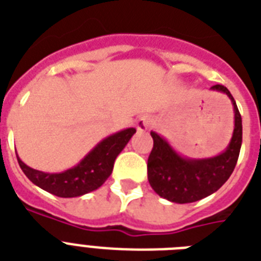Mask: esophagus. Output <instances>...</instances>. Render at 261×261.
Wrapping results in <instances>:
<instances>
[{"label": "esophagus", "mask_w": 261, "mask_h": 261, "mask_svg": "<svg viewBox=\"0 0 261 261\" xmlns=\"http://www.w3.org/2000/svg\"><path fill=\"white\" fill-rule=\"evenodd\" d=\"M150 124H152L150 118L148 117V116H143V117H140L139 121H137V130H140V132H145L146 129H149Z\"/></svg>", "instance_id": "esophagus-1"}]
</instances>
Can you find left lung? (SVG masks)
<instances>
[{"mask_svg": "<svg viewBox=\"0 0 261 261\" xmlns=\"http://www.w3.org/2000/svg\"><path fill=\"white\" fill-rule=\"evenodd\" d=\"M211 90L227 94L234 113L232 139L220 154L208 159H188L178 154L163 136L150 132L153 149L148 159V180L157 195L172 203H193L215 193L229 178L238 163L243 140L242 116L227 88L217 84Z\"/></svg>", "mask_w": 261, "mask_h": 261, "instance_id": "1", "label": "left lung"}]
</instances>
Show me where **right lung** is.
Segmentation results:
<instances>
[{"mask_svg":"<svg viewBox=\"0 0 261 261\" xmlns=\"http://www.w3.org/2000/svg\"><path fill=\"white\" fill-rule=\"evenodd\" d=\"M136 133L135 128L122 129L108 136L90 150L79 164L60 173H46L28 167L18 156V164L30 181L58 197H79L96 191L113 171L116 157Z\"/></svg>","mask_w":261,"mask_h":261,"instance_id":"obj_1","label":"right lung"}]
</instances>
